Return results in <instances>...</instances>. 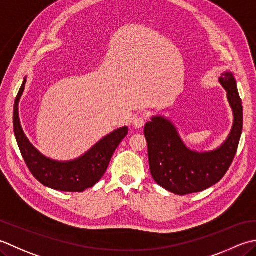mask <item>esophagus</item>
Returning a JSON list of instances; mask_svg holds the SVG:
<instances>
[{
	"instance_id": "1",
	"label": "esophagus",
	"mask_w": 256,
	"mask_h": 256,
	"mask_svg": "<svg viewBox=\"0 0 256 256\" xmlns=\"http://www.w3.org/2000/svg\"><path fill=\"white\" fill-rule=\"evenodd\" d=\"M144 118L142 116H138L137 118H134V120L132 122L134 127V128H142L144 124Z\"/></svg>"
}]
</instances>
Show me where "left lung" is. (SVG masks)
<instances>
[{
    "mask_svg": "<svg viewBox=\"0 0 256 256\" xmlns=\"http://www.w3.org/2000/svg\"><path fill=\"white\" fill-rule=\"evenodd\" d=\"M218 82L226 90L233 112L231 132L218 147L206 151L189 148L171 119L161 114L152 116L144 124L151 176L160 186L172 194H194L218 184L236 154L243 128L242 102L231 72H222Z\"/></svg>",
    "mask_w": 256,
    "mask_h": 256,
    "instance_id": "left-lung-1",
    "label": "left lung"
}]
</instances>
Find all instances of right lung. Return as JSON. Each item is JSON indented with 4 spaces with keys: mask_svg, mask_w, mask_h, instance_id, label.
<instances>
[{
    "mask_svg": "<svg viewBox=\"0 0 256 256\" xmlns=\"http://www.w3.org/2000/svg\"><path fill=\"white\" fill-rule=\"evenodd\" d=\"M26 80L28 76L24 77L13 110L14 134L26 166L42 184L50 189L82 192L92 188L105 174L114 150L128 134V127L114 129L78 158L62 161L46 157L30 142L20 124L18 104L25 90Z\"/></svg>",
    "mask_w": 256,
    "mask_h": 256,
    "instance_id": "add662e5",
    "label": "right lung"
}]
</instances>
